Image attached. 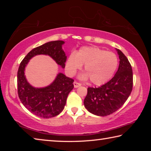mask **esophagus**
Returning <instances> with one entry per match:
<instances>
[{"label":"esophagus","mask_w":151,"mask_h":151,"mask_svg":"<svg viewBox=\"0 0 151 151\" xmlns=\"http://www.w3.org/2000/svg\"><path fill=\"white\" fill-rule=\"evenodd\" d=\"M73 84H74V86H75V88H78V87H79V86H81V84L78 83V82H76V81L74 82Z\"/></svg>","instance_id":"34e87169"}]
</instances>
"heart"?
<instances>
[{
	"mask_svg": "<svg viewBox=\"0 0 151 151\" xmlns=\"http://www.w3.org/2000/svg\"><path fill=\"white\" fill-rule=\"evenodd\" d=\"M85 65L86 73L81 78H90L95 85H102L111 80L119 65L117 56L97 47H83L75 54L71 53L67 58L65 70L69 76H73L76 70Z\"/></svg>",
	"mask_w": 151,
	"mask_h": 151,
	"instance_id": "obj_1",
	"label": "heart"
}]
</instances>
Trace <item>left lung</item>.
Wrapping results in <instances>:
<instances>
[{
    "label": "left lung",
    "mask_w": 151,
    "mask_h": 151,
    "mask_svg": "<svg viewBox=\"0 0 151 151\" xmlns=\"http://www.w3.org/2000/svg\"><path fill=\"white\" fill-rule=\"evenodd\" d=\"M120 63L115 75L99 88L88 87L84 104L88 111L97 116H104L116 112L131 94L133 75L131 64L123 53L116 49Z\"/></svg>",
    "instance_id": "8db88e82"
}]
</instances>
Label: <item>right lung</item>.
Here are the masks:
<instances>
[{
    "label": "right lung",
    "instance_id": "obj_1",
    "mask_svg": "<svg viewBox=\"0 0 151 151\" xmlns=\"http://www.w3.org/2000/svg\"><path fill=\"white\" fill-rule=\"evenodd\" d=\"M64 43L63 40H55L33 48L20 63L18 70V94L20 101L30 112L44 119L54 117L63 111L68 94L74 88V80L58 73L49 86L35 88L27 82L24 68L30 58L38 55L50 56L58 65L65 68L66 57L62 49Z\"/></svg>",
    "mask_w": 151,
    "mask_h": 151
}]
</instances>
